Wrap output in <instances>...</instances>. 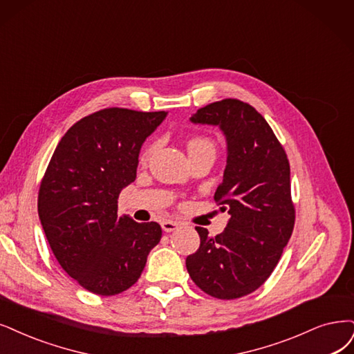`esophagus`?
<instances>
[{
  "label": "esophagus",
  "mask_w": 354,
  "mask_h": 354,
  "mask_svg": "<svg viewBox=\"0 0 354 354\" xmlns=\"http://www.w3.org/2000/svg\"><path fill=\"white\" fill-rule=\"evenodd\" d=\"M178 227H179L178 221H174V220H163V221H162V229H163V232H166V233L174 232V230H176Z\"/></svg>",
  "instance_id": "esophagus-1"
}]
</instances>
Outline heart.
<instances>
[{
  "instance_id": "heart-1",
  "label": "heart",
  "mask_w": 354,
  "mask_h": 354,
  "mask_svg": "<svg viewBox=\"0 0 354 354\" xmlns=\"http://www.w3.org/2000/svg\"><path fill=\"white\" fill-rule=\"evenodd\" d=\"M198 144H212V142L208 141V140H205V138H194V140H191L188 142V149L194 147V146H198Z\"/></svg>"
}]
</instances>
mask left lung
<instances>
[{"mask_svg": "<svg viewBox=\"0 0 354 354\" xmlns=\"http://www.w3.org/2000/svg\"><path fill=\"white\" fill-rule=\"evenodd\" d=\"M189 121L218 127L226 138V169L214 200L230 218L214 238L195 227L201 242L187 257V270L207 295L242 297L270 277L292 236L290 165L271 127L251 104L236 99L214 102Z\"/></svg>", "mask_w": 354, "mask_h": 354, "instance_id": "obj_1", "label": "left lung"}]
</instances>
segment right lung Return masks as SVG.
Listing matches in <instances>:
<instances>
[{
    "label": "right lung",
    "mask_w": 354,
    "mask_h": 354,
    "mask_svg": "<svg viewBox=\"0 0 354 354\" xmlns=\"http://www.w3.org/2000/svg\"><path fill=\"white\" fill-rule=\"evenodd\" d=\"M166 115L95 112L65 133L50 157L39 188V218L59 266L91 293L129 289L160 242V225L120 216L118 197L136 180L142 142Z\"/></svg>",
    "instance_id": "right-lung-1"
}]
</instances>
